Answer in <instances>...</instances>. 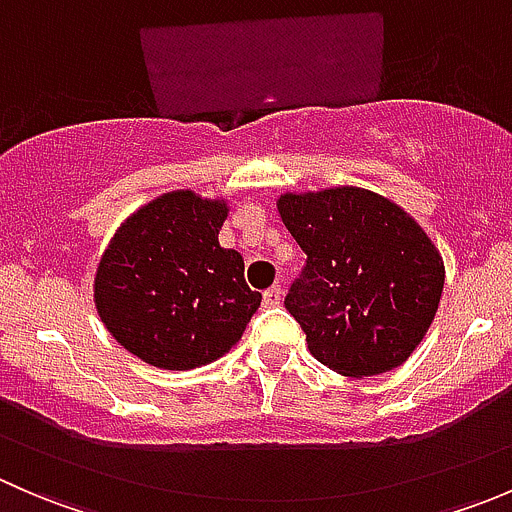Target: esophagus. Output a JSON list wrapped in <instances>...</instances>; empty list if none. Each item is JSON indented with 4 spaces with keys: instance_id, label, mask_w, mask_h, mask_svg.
Masks as SVG:
<instances>
[{
    "instance_id": "obj_1",
    "label": "esophagus",
    "mask_w": 512,
    "mask_h": 512,
    "mask_svg": "<svg viewBox=\"0 0 512 512\" xmlns=\"http://www.w3.org/2000/svg\"><path fill=\"white\" fill-rule=\"evenodd\" d=\"M280 299H282L280 285H272L270 289H265V292H262V302H265V307H275V304H280Z\"/></svg>"
}]
</instances>
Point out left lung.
I'll return each mask as SVG.
<instances>
[{
  "label": "left lung",
  "instance_id": "obj_1",
  "mask_svg": "<svg viewBox=\"0 0 512 512\" xmlns=\"http://www.w3.org/2000/svg\"><path fill=\"white\" fill-rule=\"evenodd\" d=\"M277 213L307 255L285 307L314 359L352 379L404 364L446 282L428 232L394 200L356 185L282 193Z\"/></svg>",
  "mask_w": 512,
  "mask_h": 512
}]
</instances>
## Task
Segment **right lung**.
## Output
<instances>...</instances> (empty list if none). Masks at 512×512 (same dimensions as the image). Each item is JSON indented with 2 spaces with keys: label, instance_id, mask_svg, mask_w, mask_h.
<instances>
[{
  "label": "right lung",
  "instance_id": "add662e5",
  "mask_svg": "<svg viewBox=\"0 0 512 512\" xmlns=\"http://www.w3.org/2000/svg\"><path fill=\"white\" fill-rule=\"evenodd\" d=\"M230 205L170 190L113 232L98 260L94 304L126 352L170 371L205 366L240 342L262 302L245 262L220 245Z\"/></svg>",
  "mask_w": 512,
  "mask_h": 512
}]
</instances>
